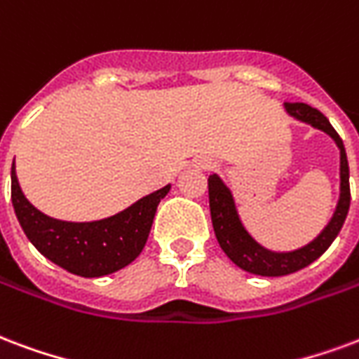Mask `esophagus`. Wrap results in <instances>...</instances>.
<instances>
[{"label":"esophagus","instance_id":"obj_1","mask_svg":"<svg viewBox=\"0 0 359 359\" xmlns=\"http://www.w3.org/2000/svg\"><path fill=\"white\" fill-rule=\"evenodd\" d=\"M200 165H201V169H209V167L213 165V163H211V159L203 158V159H201V163H200Z\"/></svg>","mask_w":359,"mask_h":359}]
</instances>
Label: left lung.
<instances>
[{"mask_svg":"<svg viewBox=\"0 0 359 359\" xmlns=\"http://www.w3.org/2000/svg\"><path fill=\"white\" fill-rule=\"evenodd\" d=\"M285 110H287L293 118L306 121L316 129L325 131L335 140L339 150H341V198L337 203V211L333 219L329 222L325 230L316 238L312 243H308L302 249L291 251V253H274L261 247L257 241L245 232V228L241 226L240 217L233 205L232 194L224 187V182L217 177L211 175L207 184H209V207H211V220H213L215 236L222 251L228 255V259L245 270L249 274L257 276H287L293 274L297 270L312 264V262L321 257L327 251V247L333 243L337 233L341 232L344 219L348 215L350 207V180H348V159L344 152V144H342L339 133L333 129L329 123V119L316 110L310 104L304 102H285Z\"/></svg>","mask_w":359,"mask_h":359,"instance_id":"8db88e82","label":"left lung"}]
</instances>
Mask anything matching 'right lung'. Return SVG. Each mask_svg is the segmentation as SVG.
<instances>
[{
    "label": "right lung",
    "mask_w": 359,
    "mask_h": 359,
    "mask_svg": "<svg viewBox=\"0 0 359 359\" xmlns=\"http://www.w3.org/2000/svg\"><path fill=\"white\" fill-rule=\"evenodd\" d=\"M169 188L167 184L110 219L65 222L43 215L24 198L15 163L11 167V200L24 233L49 261L83 278L118 272L139 257L148 240L156 209Z\"/></svg>",
    "instance_id": "obj_1"
}]
</instances>
